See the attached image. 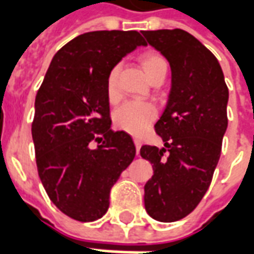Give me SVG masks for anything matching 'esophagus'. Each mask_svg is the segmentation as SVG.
<instances>
[{"instance_id": "esophagus-1", "label": "esophagus", "mask_w": 254, "mask_h": 254, "mask_svg": "<svg viewBox=\"0 0 254 254\" xmlns=\"http://www.w3.org/2000/svg\"><path fill=\"white\" fill-rule=\"evenodd\" d=\"M134 145H136V152L138 154V151H140V147H141V141L137 140V138H134Z\"/></svg>"}]
</instances>
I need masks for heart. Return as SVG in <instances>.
<instances>
[{
  "label": "heart",
  "mask_w": 254,
  "mask_h": 254,
  "mask_svg": "<svg viewBox=\"0 0 254 254\" xmlns=\"http://www.w3.org/2000/svg\"><path fill=\"white\" fill-rule=\"evenodd\" d=\"M145 76L151 81L159 73L167 72V61L159 53L147 52L140 60ZM118 66H113L106 77V96L110 103H117L120 100V89H118ZM156 107L148 102H127L117 109L114 113V124L124 132L141 136L147 132L151 124L156 118Z\"/></svg>",
  "instance_id": "obj_1"
}]
</instances>
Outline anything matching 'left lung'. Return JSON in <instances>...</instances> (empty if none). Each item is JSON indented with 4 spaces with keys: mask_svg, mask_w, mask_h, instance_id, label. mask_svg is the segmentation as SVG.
I'll list each match as a JSON object with an SVG mask.
<instances>
[{
    "mask_svg": "<svg viewBox=\"0 0 254 254\" xmlns=\"http://www.w3.org/2000/svg\"><path fill=\"white\" fill-rule=\"evenodd\" d=\"M171 67L169 100L155 130L165 147L143 145L154 176L144 187L145 211L159 222L185 218L212 181L227 129L229 88L218 60L180 28L141 31Z\"/></svg>",
    "mask_w": 254,
    "mask_h": 254,
    "instance_id": "1",
    "label": "left lung"
}]
</instances>
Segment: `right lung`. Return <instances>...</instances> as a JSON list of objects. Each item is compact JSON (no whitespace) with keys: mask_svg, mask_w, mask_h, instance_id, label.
I'll return each mask as SVG.
<instances>
[{"mask_svg":"<svg viewBox=\"0 0 254 254\" xmlns=\"http://www.w3.org/2000/svg\"><path fill=\"white\" fill-rule=\"evenodd\" d=\"M147 43L137 31H92L76 36L53 57L35 98L32 140L47 196L78 222L102 218L110 189L132 163L136 147L111 130L106 77L113 66ZM100 145L91 149L93 140Z\"/></svg>","mask_w":254,"mask_h":254,"instance_id":"1","label":"right lung"}]
</instances>
